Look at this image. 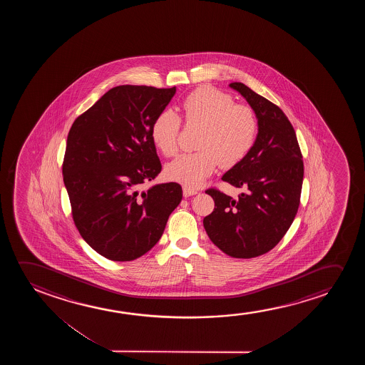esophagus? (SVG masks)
I'll return each instance as SVG.
<instances>
[{
	"label": "esophagus",
	"instance_id": "1",
	"mask_svg": "<svg viewBox=\"0 0 365 365\" xmlns=\"http://www.w3.org/2000/svg\"><path fill=\"white\" fill-rule=\"evenodd\" d=\"M197 193H198V190L188 187V185H183V195H185V198L190 197V195H197Z\"/></svg>",
	"mask_w": 365,
	"mask_h": 365
}]
</instances>
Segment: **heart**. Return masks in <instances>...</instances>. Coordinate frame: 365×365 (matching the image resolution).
<instances>
[{
	"instance_id": "obj_1",
	"label": "heart",
	"mask_w": 365,
	"mask_h": 365,
	"mask_svg": "<svg viewBox=\"0 0 365 365\" xmlns=\"http://www.w3.org/2000/svg\"><path fill=\"white\" fill-rule=\"evenodd\" d=\"M180 112L188 125L200 127L195 153L180 155L165 167V175L188 187L200 185L220 165L232 168L240 165L253 150L259 123L255 110L237 105L232 96L215 87H200L180 103ZM182 120L172 110L155 117L150 135L157 150L165 157L178 152Z\"/></svg>"
}]
</instances>
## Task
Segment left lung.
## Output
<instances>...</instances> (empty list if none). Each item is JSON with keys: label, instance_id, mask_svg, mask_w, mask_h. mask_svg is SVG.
Returning <instances> with one entry per match:
<instances>
[{"label": "left lung", "instance_id": "left-lung-1", "mask_svg": "<svg viewBox=\"0 0 365 365\" xmlns=\"http://www.w3.org/2000/svg\"><path fill=\"white\" fill-rule=\"evenodd\" d=\"M230 86L255 110L259 132L247 158L222 177L243 193L235 200L217 188L205 190L215 210L203 225L223 253L247 259L273 250L289 230L299 208L304 165L284 112L240 82Z\"/></svg>", "mask_w": 365, "mask_h": 365}]
</instances>
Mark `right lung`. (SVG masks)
I'll use <instances>...</instances> for the list:
<instances>
[{"mask_svg": "<svg viewBox=\"0 0 365 365\" xmlns=\"http://www.w3.org/2000/svg\"><path fill=\"white\" fill-rule=\"evenodd\" d=\"M175 93V87L118 86L68 132L62 173L72 218L107 259L130 262L152 250L182 200L175 182L137 190L162 170L150 128Z\"/></svg>", "mask_w": 365, "mask_h": 365, "instance_id": "obj_1", "label": "right lung"}]
</instances>
